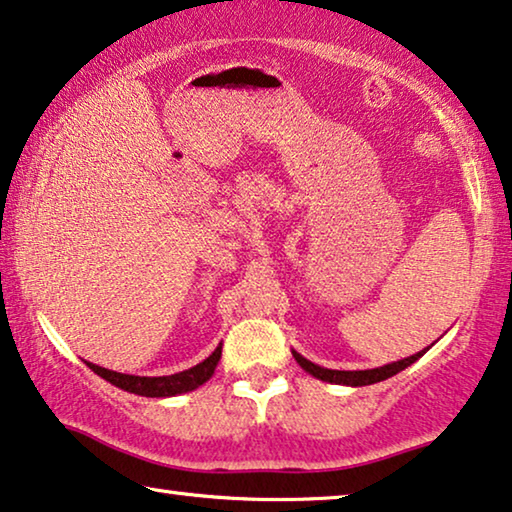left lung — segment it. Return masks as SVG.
Masks as SVG:
<instances>
[{
    "mask_svg": "<svg viewBox=\"0 0 512 512\" xmlns=\"http://www.w3.org/2000/svg\"><path fill=\"white\" fill-rule=\"evenodd\" d=\"M427 349L423 352H418L409 358H402V361H395V363H388V365H381V368H372V370H329V368H322V365H315L308 358H303L301 354H294L296 363L301 365V368L308 372V375L322 379V381H329V384H342V386H370V384H377V381H384L388 377L398 375L400 370L409 368L411 363L418 361Z\"/></svg>",
    "mask_w": 512,
    "mask_h": 512,
    "instance_id": "1",
    "label": "left lung"
}]
</instances>
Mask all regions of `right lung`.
Instances as JSON below:
<instances>
[{"label":"right lung","instance_id":"add662e5","mask_svg":"<svg viewBox=\"0 0 512 512\" xmlns=\"http://www.w3.org/2000/svg\"><path fill=\"white\" fill-rule=\"evenodd\" d=\"M220 352H223V345H218L216 352H213L209 358H204L202 363H197L195 368L177 372V375H170V377L121 375V372L101 368V365H94V363H87V365L96 372L98 377L110 381L112 386L121 388V391L144 395V398H172V395L195 391L197 386H202L204 381H209L213 370H216V365L220 361Z\"/></svg>","mask_w":512,"mask_h":512}]
</instances>
